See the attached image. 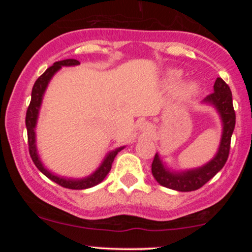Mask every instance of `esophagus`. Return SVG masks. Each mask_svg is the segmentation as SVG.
<instances>
[{"label":"esophagus","instance_id":"esophagus-1","mask_svg":"<svg viewBox=\"0 0 252 252\" xmlns=\"http://www.w3.org/2000/svg\"><path fill=\"white\" fill-rule=\"evenodd\" d=\"M140 129L142 130L143 132H146V134H149L150 131H152V126H150L149 123H147V122H144V123H142L140 126Z\"/></svg>","mask_w":252,"mask_h":252}]
</instances>
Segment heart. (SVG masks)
I'll return each mask as SVG.
<instances>
[{
    "instance_id": "b5f03b06",
    "label": "heart",
    "mask_w": 252,
    "mask_h": 252,
    "mask_svg": "<svg viewBox=\"0 0 252 252\" xmlns=\"http://www.w3.org/2000/svg\"><path fill=\"white\" fill-rule=\"evenodd\" d=\"M181 73L178 70H169L168 73H167V82L174 84L179 80ZM196 85L194 83H186L184 86L181 88V94L184 96H190V94H194L196 92Z\"/></svg>"
}]
</instances>
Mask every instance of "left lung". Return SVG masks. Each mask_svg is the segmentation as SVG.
Instances as JSON below:
<instances>
[{
	"mask_svg": "<svg viewBox=\"0 0 252 252\" xmlns=\"http://www.w3.org/2000/svg\"><path fill=\"white\" fill-rule=\"evenodd\" d=\"M202 104L213 106L220 118L221 137L216 155L209 162L196 168L173 170L166 166L158 153H156L152 163V173L161 186L179 192L195 190L211 180L226 163L230 152L231 136L236 124V114L233 110L231 90L221 78H217L213 85V92L202 100Z\"/></svg>",
	"mask_w": 252,
	"mask_h": 252,
	"instance_id": "1",
	"label": "left lung"
}]
</instances>
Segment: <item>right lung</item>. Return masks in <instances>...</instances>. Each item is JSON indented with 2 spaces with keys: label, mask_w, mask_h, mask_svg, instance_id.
Wrapping results in <instances>:
<instances>
[{
  "label": "right lung",
  "mask_w": 252,
  "mask_h": 252,
  "mask_svg": "<svg viewBox=\"0 0 252 252\" xmlns=\"http://www.w3.org/2000/svg\"><path fill=\"white\" fill-rule=\"evenodd\" d=\"M79 62L76 59H66V60H60V62L54 63L50 68H47L43 73L36 79V82L34 83L33 90H32V99L31 104L27 109V114H26V128H27V135H28V146H30V154L32 160L37 169L42 173L43 175L47 176L48 179H51L52 181L57 182L60 186L65 187V189H86L90 187H94L96 185L100 184L105 176L109 174L110 169H111V164L114 162V158H116L118 152L126 148V147H118L115 150H111L108 154L105 155V158H103L102 163L99 164V167L94 170L92 174H90L85 178L82 179H74V178H66V176H62L52 173L50 169H47L45 167V164L42 163L41 158H40L39 153H37V147H36V123L37 118H39V112L41 109V104L43 99V94H45L46 89H47L48 84H50L51 79L53 78L54 74L57 73L60 68L63 67H70V66H77L79 65Z\"/></svg>",
  "instance_id": "add662e5"
}]
</instances>
